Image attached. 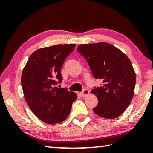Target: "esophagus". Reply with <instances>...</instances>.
Returning a JSON list of instances; mask_svg holds the SVG:
<instances>
[{
  "instance_id": "34e87169",
  "label": "esophagus",
  "mask_w": 153,
  "mask_h": 153,
  "mask_svg": "<svg viewBox=\"0 0 153 153\" xmlns=\"http://www.w3.org/2000/svg\"><path fill=\"white\" fill-rule=\"evenodd\" d=\"M80 94H81V95L83 97H86L89 94V90L88 89H84L82 92H81Z\"/></svg>"
}]
</instances>
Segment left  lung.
<instances>
[{
	"label": "left lung",
	"instance_id": "left-lung-1",
	"mask_svg": "<svg viewBox=\"0 0 153 153\" xmlns=\"http://www.w3.org/2000/svg\"><path fill=\"white\" fill-rule=\"evenodd\" d=\"M77 51L86 59L94 78L102 84L91 93L98 98L93 108L100 117L115 119L131 103L136 84V74L130 60L120 49L107 42L80 45Z\"/></svg>",
	"mask_w": 153,
	"mask_h": 153
}]
</instances>
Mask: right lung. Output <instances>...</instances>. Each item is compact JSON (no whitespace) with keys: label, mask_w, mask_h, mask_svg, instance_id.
I'll return each mask as SVG.
<instances>
[{"label":"right lung","mask_w":153,"mask_h":153,"mask_svg":"<svg viewBox=\"0 0 153 153\" xmlns=\"http://www.w3.org/2000/svg\"><path fill=\"white\" fill-rule=\"evenodd\" d=\"M76 44L42 48L31 55L22 75L24 97L30 109L45 123L55 124L66 120L77 94L56 86L63 80L61 69Z\"/></svg>","instance_id":"right-lung-1"}]
</instances>
